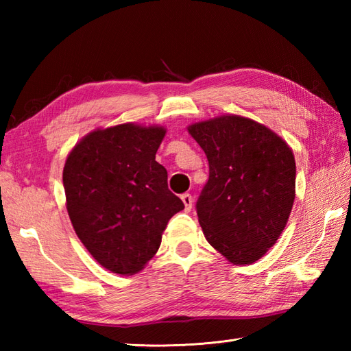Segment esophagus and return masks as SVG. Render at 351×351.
I'll list each match as a JSON object with an SVG mask.
<instances>
[{
  "label": "esophagus",
  "instance_id": "1",
  "mask_svg": "<svg viewBox=\"0 0 351 351\" xmlns=\"http://www.w3.org/2000/svg\"><path fill=\"white\" fill-rule=\"evenodd\" d=\"M181 199H182V202H184L185 211H191V208H193V197H191V195H189V193H185V195L181 196Z\"/></svg>",
  "mask_w": 351,
  "mask_h": 351
}]
</instances>
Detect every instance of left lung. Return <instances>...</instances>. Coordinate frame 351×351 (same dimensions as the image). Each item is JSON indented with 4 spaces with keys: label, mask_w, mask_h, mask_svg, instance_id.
Segmentation results:
<instances>
[{
    "label": "left lung",
    "mask_w": 351,
    "mask_h": 351,
    "mask_svg": "<svg viewBox=\"0 0 351 351\" xmlns=\"http://www.w3.org/2000/svg\"><path fill=\"white\" fill-rule=\"evenodd\" d=\"M187 130L210 164L196 205L206 241L230 264L256 263L278 241L293 210V149L265 125L237 114Z\"/></svg>",
    "instance_id": "obj_1"
}]
</instances>
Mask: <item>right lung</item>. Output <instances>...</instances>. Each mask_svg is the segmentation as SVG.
Listing matches in <instances>:
<instances>
[{"mask_svg": "<svg viewBox=\"0 0 351 351\" xmlns=\"http://www.w3.org/2000/svg\"><path fill=\"white\" fill-rule=\"evenodd\" d=\"M166 136L158 125L122 123L81 138L63 169L66 208L75 234L98 263L136 274L160 249L169 220L184 210L155 161Z\"/></svg>", "mask_w": 351, "mask_h": 351, "instance_id": "right-lung-1", "label": "right lung"}]
</instances>
